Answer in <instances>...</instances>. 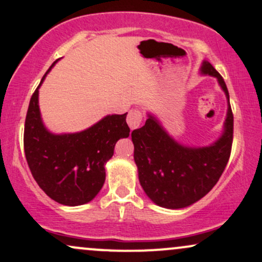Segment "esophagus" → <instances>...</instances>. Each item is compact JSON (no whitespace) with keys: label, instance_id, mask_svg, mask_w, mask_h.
I'll list each match as a JSON object with an SVG mask.
<instances>
[{"label":"esophagus","instance_id":"esophagus-1","mask_svg":"<svg viewBox=\"0 0 262 262\" xmlns=\"http://www.w3.org/2000/svg\"><path fill=\"white\" fill-rule=\"evenodd\" d=\"M142 121V114L139 110H130L127 116V123L129 128L133 130V129H137L140 127Z\"/></svg>","mask_w":262,"mask_h":262}]
</instances>
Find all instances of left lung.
I'll list each match as a JSON object with an SVG mask.
<instances>
[{"label":"left lung","instance_id":"obj_1","mask_svg":"<svg viewBox=\"0 0 262 262\" xmlns=\"http://www.w3.org/2000/svg\"><path fill=\"white\" fill-rule=\"evenodd\" d=\"M201 74L217 79L227 99L223 133L207 146L180 144L165 130L155 115L147 112L141 128L132 132L139 181L146 196L167 209H181L196 203L215 186L226 167L233 139V115L224 78L209 61Z\"/></svg>","mask_w":262,"mask_h":262}]
</instances>
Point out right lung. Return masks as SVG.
Returning a JSON list of instances; mask_svg holds the SVG:
<instances>
[{
    "instance_id": "obj_1",
    "label": "right lung",
    "mask_w": 262,
    "mask_h": 262,
    "mask_svg": "<svg viewBox=\"0 0 262 262\" xmlns=\"http://www.w3.org/2000/svg\"><path fill=\"white\" fill-rule=\"evenodd\" d=\"M58 61V60H57ZM53 62L51 69L55 65ZM32 94L25 120L24 150L31 174L48 197L62 205L88 203L105 183V164L116 142L129 137L123 115H107L77 133H52L42 121L38 89Z\"/></svg>"
}]
</instances>
